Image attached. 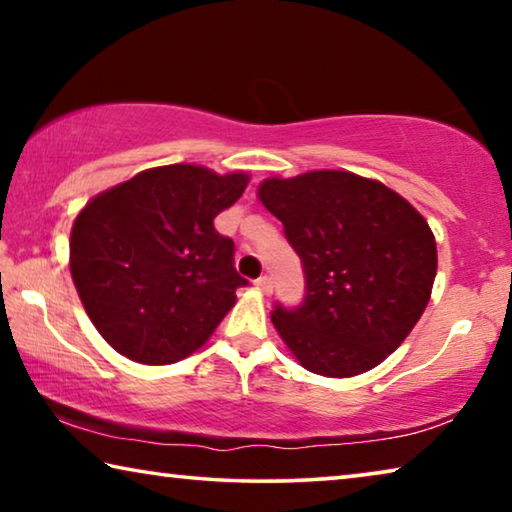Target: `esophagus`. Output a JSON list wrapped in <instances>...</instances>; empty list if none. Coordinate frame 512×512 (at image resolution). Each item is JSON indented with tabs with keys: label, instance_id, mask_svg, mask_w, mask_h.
Wrapping results in <instances>:
<instances>
[{
	"label": "esophagus",
	"instance_id": "34e87169",
	"mask_svg": "<svg viewBox=\"0 0 512 512\" xmlns=\"http://www.w3.org/2000/svg\"><path fill=\"white\" fill-rule=\"evenodd\" d=\"M255 287L264 293V296H271L273 293V280L268 275H264V277H259V280L255 282Z\"/></svg>",
	"mask_w": 512,
	"mask_h": 512
}]
</instances>
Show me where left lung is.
Here are the masks:
<instances>
[{"label": "left lung", "instance_id": "obj_1", "mask_svg": "<svg viewBox=\"0 0 512 512\" xmlns=\"http://www.w3.org/2000/svg\"><path fill=\"white\" fill-rule=\"evenodd\" d=\"M257 196L282 221L307 280L298 309L271 314L280 339L323 377L379 366L429 305L438 250L424 216L379 180L336 169L266 178Z\"/></svg>", "mask_w": 512, "mask_h": 512}]
</instances>
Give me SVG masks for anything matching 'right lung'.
I'll use <instances>...</instances> for the list:
<instances>
[{"mask_svg": "<svg viewBox=\"0 0 512 512\" xmlns=\"http://www.w3.org/2000/svg\"><path fill=\"white\" fill-rule=\"evenodd\" d=\"M244 171L201 164L140 171L76 214L69 271L110 348L144 366H167L207 343L246 280L216 214L244 194Z\"/></svg>", "mask_w": 512, "mask_h": 512, "instance_id": "obj_1", "label": "right lung"}]
</instances>
